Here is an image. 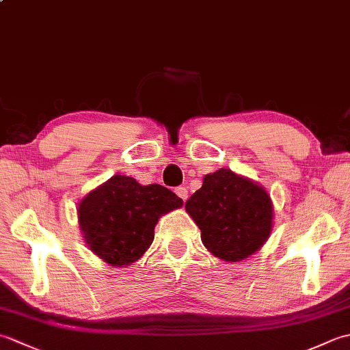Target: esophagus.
Listing matches in <instances>:
<instances>
[{"instance_id": "obj_1", "label": "esophagus", "mask_w": 350, "mask_h": 350, "mask_svg": "<svg viewBox=\"0 0 350 350\" xmlns=\"http://www.w3.org/2000/svg\"><path fill=\"white\" fill-rule=\"evenodd\" d=\"M174 192H176V196H177V197L183 200V202H187V200H188V189L185 188V187L176 188V191H174Z\"/></svg>"}]
</instances>
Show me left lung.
Segmentation results:
<instances>
[{"instance_id":"1","label":"left lung","mask_w":350,"mask_h":350,"mask_svg":"<svg viewBox=\"0 0 350 350\" xmlns=\"http://www.w3.org/2000/svg\"><path fill=\"white\" fill-rule=\"evenodd\" d=\"M185 209L202 230L204 247L224 262L248 258L272 232L269 194L228 168L206 174L203 187L189 197Z\"/></svg>"}]
</instances>
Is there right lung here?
Returning <instances> with one entry per match:
<instances>
[{"label": "right lung", "mask_w": 350, "mask_h": 350, "mask_svg": "<svg viewBox=\"0 0 350 350\" xmlns=\"http://www.w3.org/2000/svg\"><path fill=\"white\" fill-rule=\"evenodd\" d=\"M182 204L183 200L162 185L143 187L132 177L116 174L81 200L78 222L88 248L120 267L144 254L158 219Z\"/></svg>", "instance_id": "right-lung-1"}]
</instances>
